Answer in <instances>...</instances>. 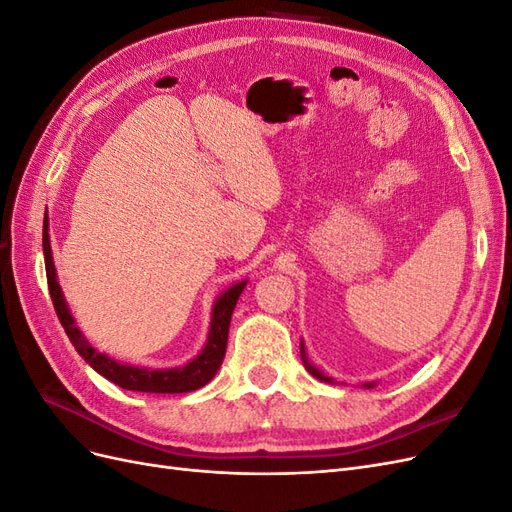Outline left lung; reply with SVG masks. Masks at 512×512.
Listing matches in <instances>:
<instances>
[{
	"instance_id": "1",
	"label": "left lung",
	"mask_w": 512,
	"mask_h": 512,
	"mask_svg": "<svg viewBox=\"0 0 512 512\" xmlns=\"http://www.w3.org/2000/svg\"><path fill=\"white\" fill-rule=\"evenodd\" d=\"M301 356H303V363H305V367H307L309 374H312V376H314V378H318V380H322V382H333L331 378L324 376L322 371H318L314 365H309V363H307V356H305V348H303V344H301ZM365 386H367V389H371V386H374V382H369V384H365Z\"/></svg>"
}]
</instances>
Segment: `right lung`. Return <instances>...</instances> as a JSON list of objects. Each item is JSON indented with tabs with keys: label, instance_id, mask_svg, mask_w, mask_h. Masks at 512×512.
<instances>
[{
	"label": "right lung",
	"instance_id": "right-lung-1",
	"mask_svg": "<svg viewBox=\"0 0 512 512\" xmlns=\"http://www.w3.org/2000/svg\"><path fill=\"white\" fill-rule=\"evenodd\" d=\"M49 222L44 220L42 226V247H44V265H46V282H49V292L55 305L57 318L61 327L66 329V335L70 337L72 346L76 348L85 363L94 367L100 376L106 380L115 382L121 389L128 391H141V393H190L211 382V378L218 374V369L224 361L226 354V342H228V327L232 318V309H235L241 292L247 282H239L230 286L226 292H222L218 301L213 303L211 312V329L207 344L196 359H192L188 365L173 367V369H147V367H134V365H123L117 363L111 356L104 352H98L91 346L79 327L74 324V318L66 305L64 294H61L57 273L53 265V254H51V241H49Z\"/></svg>",
	"mask_w": 512,
	"mask_h": 512
}]
</instances>
